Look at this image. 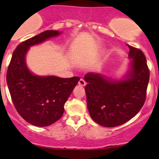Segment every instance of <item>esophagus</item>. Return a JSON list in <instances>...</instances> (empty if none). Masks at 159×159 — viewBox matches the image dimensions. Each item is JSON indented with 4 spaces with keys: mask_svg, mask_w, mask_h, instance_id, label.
Here are the masks:
<instances>
[{
    "mask_svg": "<svg viewBox=\"0 0 159 159\" xmlns=\"http://www.w3.org/2000/svg\"><path fill=\"white\" fill-rule=\"evenodd\" d=\"M78 84H79L80 86H85L86 82L84 79H82V78H81V79H80L79 81H78Z\"/></svg>",
    "mask_w": 159,
    "mask_h": 159,
    "instance_id": "34e87169",
    "label": "esophagus"
}]
</instances>
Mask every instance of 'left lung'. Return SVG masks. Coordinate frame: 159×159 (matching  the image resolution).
Segmentation results:
<instances>
[{"label": "left lung", "instance_id": "1", "mask_svg": "<svg viewBox=\"0 0 159 159\" xmlns=\"http://www.w3.org/2000/svg\"><path fill=\"white\" fill-rule=\"evenodd\" d=\"M129 46L131 68L125 78L112 81L102 75L86 74L84 80L87 106L92 119L104 127L127 122L141 110L146 98L148 67L140 49Z\"/></svg>", "mask_w": 159, "mask_h": 159}]
</instances>
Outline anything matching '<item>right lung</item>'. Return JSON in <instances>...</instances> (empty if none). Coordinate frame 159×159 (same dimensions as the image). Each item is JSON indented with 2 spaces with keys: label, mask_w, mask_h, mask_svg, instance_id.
I'll use <instances>...</instances> for the list:
<instances>
[{
  "label": "right lung",
  "mask_w": 159,
  "mask_h": 159,
  "mask_svg": "<svg viewBox=\"0 0 159 159\" xmlns=\"http://www.w3.org/2000/svg\"><path fill=\"white\" fill-rule=\"evenodd\" d=\"M60 34L45 30L18 44L7 71V84L16 110L26 121L38 127L52 125L63 115L65 102L80 80L37 76L27 68L25 55L30 46Z\"/></svg>",
  "instance_id": "right-lung-1"
}]
</instances>
